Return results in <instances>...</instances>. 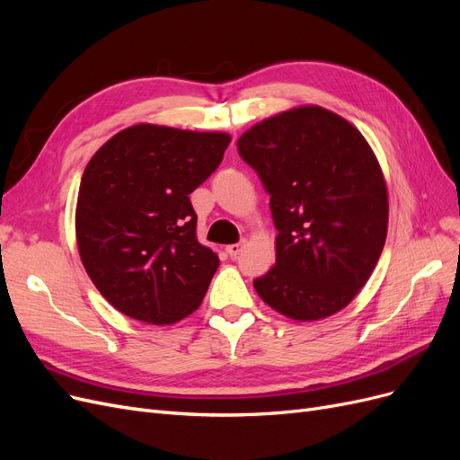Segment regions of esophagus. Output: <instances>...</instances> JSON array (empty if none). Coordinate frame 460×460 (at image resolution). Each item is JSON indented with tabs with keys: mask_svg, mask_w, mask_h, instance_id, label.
I'll use <instances>...</instances> for the list:
<instances>
[{
	"mask_svg": "<svg viewBox=\"0 0 460 460\" xmlns=\"http://www.w3.org/2000/svg\"><path fill=\"white\" fill-rule=\"evenodd\" d=\"M242 249H243V243H230L226 245V253L230 257H238L242 253Z\"/></svg>",
	"mask_w": 460,
	"mask_h": 460,
	"instance_id": "1",
	"label": "esophagus"
}]
</instances>
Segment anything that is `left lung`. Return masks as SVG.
<instances>
[{
	"label": "left lung",
	"mask_w": 460,
	"mask_h": 460,
	"mask_svg": "<svg viewBox=\"0 0 460 460\" xmlns=\"http://www.w3.org/2000/svg\"><path fill=\"white\" fill-rule=\"evenodd\" d=\"M238 151L278 230L257 294L294 320L338 313L367 284L387 232V190L363 134L332 111L297 107L249 128Z\"/></svg>",
	"instance_id": "obj_1"
}]
</instances>
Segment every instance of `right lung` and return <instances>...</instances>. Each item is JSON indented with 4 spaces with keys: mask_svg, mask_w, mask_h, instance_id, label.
<instances>
[{
    "mask_svg": "<svg viewBox=\"0 0 460 460\" xmlns=\"http://www.w3.org/2000/svg\"><path fill=\"white\" fill-rule=\"evenodd\" d=\"M230 136L136 124L90 159L76 205L80 259L117 311L172 324L196 311L218 257L196 238L190 193L225 157Z\"/></svg>",
    "mask_w": 460,
    "mask_h": 460,
    "instance_id": "obj_1",
    "label": "right lung"
}]
</instances>
